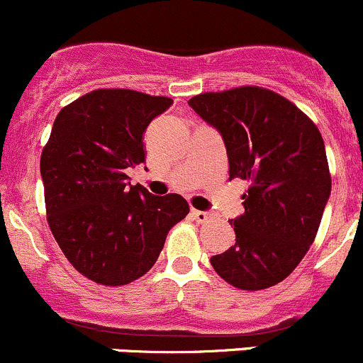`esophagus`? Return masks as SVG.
I'll list each match as a JSON object with an SVG mask.
<instances>
[{
  "instance_id": "obj_1",
  "label": "esophagus",
  "mask_w": 363,
  "mask_h": 363,
  "mask_svg": "<svg viewBox=\"0 0 363 363\" xmlns=\"http://www.w3.org/2000/svg\"><path fill=\"white\" fill-rule=\"evenodd\" d=\"M193 217L196 223H207V220L211 219V212H203V211H196V208H193Z\"/></svg>"
}]
</instances>
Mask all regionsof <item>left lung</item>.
Segmentation results:
<instances>
[{"instance_id":"obj_1","label":"left lung","mask_w":363,"mask_h":363,"mask_svg":"<svg viewBox=\"0 0 363 363\" xmlns=\"http://www.w3.org/2000/svg\"><path fill=\"white\" fill-rule=\"evenodd\" d=\"M189 106L220 132L230 179L247 181L236 242L211 264L240 291H262L291 274L310 250L330 194L322 133L289 99L262 86L205 91Z\"/></svg>"}]
</instances>
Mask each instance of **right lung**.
<instances>
[{"mask_svg":"<svg viewBox=\"0 0 363 363\" xmlns=\"http://www.w3.org/2000/svg\"><path fill=\"white\" fill-rule=\"evenodd\" d=\"M170 97L99 89L64 106L41 152L47 220L72 268L120 287L152 268L167 235L189 212L181 194L155 196L132 186L144 163L143 135Z\"/></svg>","mask_w":363,"mask_h":363,"instance_id":"right-lung-1","label":"right lung"}]
</instances>
